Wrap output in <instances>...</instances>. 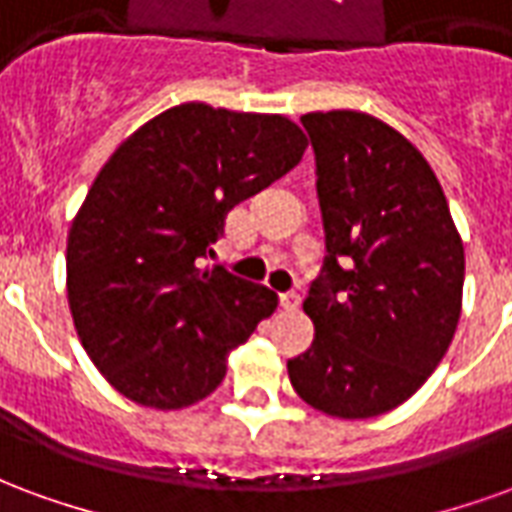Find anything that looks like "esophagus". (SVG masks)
I'll use <instances>...</instances> for the list:
<instances>
[{
	"instance_id": "34e87169",
	"label": "esophagus",
	"mask_w": 512,
	"mask_h": 512,
	"mask_svg": "<svg viewBox=\"0 0 512 512\" xmlns=\"http://www.w3.org/2000/svg\"><path fill=\"white\" fill-rule=\"evenodd\" d=\"M299 304H301V293H296V290H288V293H279V307L282 310H299Z\"/></svg>"
}]
</instances>
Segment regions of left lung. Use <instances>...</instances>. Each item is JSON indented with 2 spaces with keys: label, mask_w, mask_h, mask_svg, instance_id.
I'll return each instance as SVG.
<instances>
[{
  "label": "left lung",
  "mask_w": 512,
  "mask_h": 512,
  "mask_svg": "<svg viewBox=\"0 0 512 512\" xmlns=\"http://www.w3.org/2000/svg\"><path fill=\"white\" fill-rule=\"evenodd\" d=\"M315 150L326 257L304 312L312 345L288 362L301 400L378 417L417 392L461 318L463 244L417 147L362 112L301 117Z\"/></svg>",
  "instance_id": "8db88e82"
}]
</instances>
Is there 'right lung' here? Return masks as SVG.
Masks as SVG:
<instances>
[{"instance_id": "obj_1", "label": "right lung", "mask_w": 512, "mask_h": 512, "mask_svg": "<svg viewBox=\"0 0 512 512\" xmlns=\"http://www.w3.org/2000/svg\"><path fill=\"white\" fill-rule=\"evenodd\" d=\"M282 115L180 104L117 147L68 233V301L93 365L150 408L208 397L277 293L202 266L238 202L304 156Z\"/></svg>"}]
</instances>
